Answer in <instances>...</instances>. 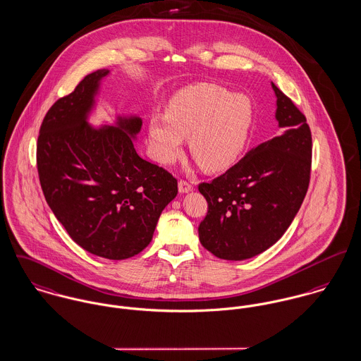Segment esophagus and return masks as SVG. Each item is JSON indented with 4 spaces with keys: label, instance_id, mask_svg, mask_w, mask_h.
Wrapping results in <instances>:
<instances>
[{
    "label": "esophagus",
    "instance_id": "esophagus-1",
    "mask_svg": "<svg viewBox=\"0 0 361 361\" xmlns=\"http://www.w3.org/2000/svg\"><path fill=\"white\" fill-rule=\"evenodd\" d=\"M178 191L181 194H187V192L192 191V185L188 181H185V180H180L178 181Z\"/></svg>",
    "mask_w": 361,
    "mask_h": 361
}]
</instances>
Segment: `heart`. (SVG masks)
Here are the masks:
<instances>
[{"mask_svg": "<svg viewBox=\"0 0 361 361\" xmlns=\"http://www.w3.org/2000/svg\"><path fill=\"white\" fill-rule=\"evenodd\" d=\"M254 109L247 96L213 83H195L176 92L166 115L155 114L148 121L154 157L171 165L183 152L184 137L190 151L207 171L232 166L247 145Z\"/></svg>", "mask_w": 361, "mask_h": 361, "instance_id": "1", "label": "heart"}]
</instances>
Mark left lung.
<instances>
[{"label": "left lung", "instance_id": "8db88e82", "mask_svg": "<svg viewBox=\"0 0 361 361\" xmlns=\"http://www.w3.org/2000/svg\"><path fill=\"white\" fill-rule=\"evenodd\" d=\"M278 129L235 166L199 184L209 210L200 222L202 246L222 259L242 261L274 246L297 216L312 166L305 115L275 83Z\"/></svg>", "mask_w": 361, "mask_h": 361}]
</instances>
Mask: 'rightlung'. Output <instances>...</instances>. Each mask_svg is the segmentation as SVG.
<instances>
[{
  "mask_svg": "<svg viewBox=\"0 0 361 361\" xmlns=\"http://www.w3.org/2000/svg\"><path fill=\"white\" fill-rule=\"evenodd\" d=\"M109 74L103 68L86 75L47 112L37 167L45 199L70 238L90 254L125 259L149 245L178 190L167 170L136 152L141 118L118 116L100 129L87 122Z\"/></svg>",
  "mask_w": 361,
  "mask_h": 361,
  "instance_id": "obj_1",
  "label": "right lung"
}]
</instances>
